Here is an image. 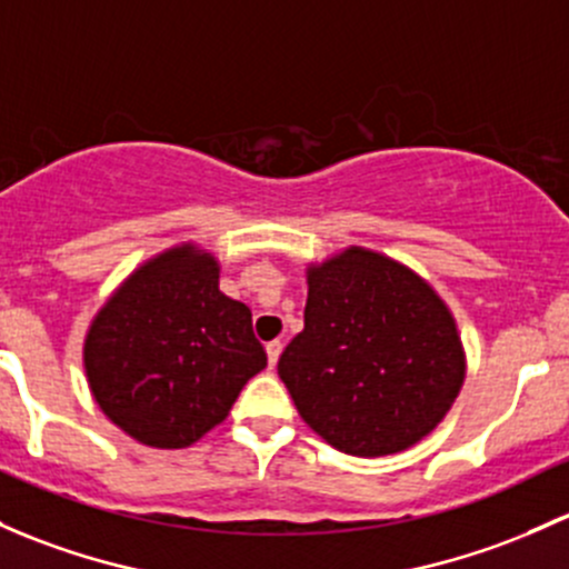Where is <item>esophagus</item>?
I'll use <instances>...</instances> for the list:
<instances>
[{"instance_id":"esophagus-1","label":"esophagus","mask_w":569,"mask_h":569,"mask_svg":"<svg viewBox=\"0 0 569 569\" xmlns=\"http://www.w3.org/2000/svg\"><path fill=\"white\" fill-rule=\"evenodd\" d=\"M280 351H283V343H280V340H269V343H267V360H269V368H274V365H278Z\"/></svg>"}]
</instances>
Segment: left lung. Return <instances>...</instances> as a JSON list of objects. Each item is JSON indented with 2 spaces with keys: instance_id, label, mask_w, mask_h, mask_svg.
Here are the masks:
<instances>
[{
  "instance_id": "1",
  "label": "left lung",
  "mask_w": 569,
  "mask_h": 569,
  "mask_svg": "<svg viewBox=\"0 0 569 569\" xmlns=\"http://www.w3.org/2000/svg\"><path fill=\"white\" fill-rule=\"evenodd\" d=\"M278 376L335 450L379 458L439 426L463 385V349L426 280L349 248L308 269L305 330L280 355Z\"/></svg>"
}]
</instances>
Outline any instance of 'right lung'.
<instances>
[{"mask_svg": "<svg viewBox=\"0 0 569 569\" xmlns=\"http://www.w3.org/2000/svg\"><path fill=\"white\" fill-rule=\"evenodd\" d=\"M106 417L141 445L179 450L226 420L267 368L248 305L218 289V261L190 244L136 269L83 343Z\"/></svg>", "mask_w": 569, "mask_h": 569, "instance_id": "add662e5", "label": "right lung"}]
</instances>
